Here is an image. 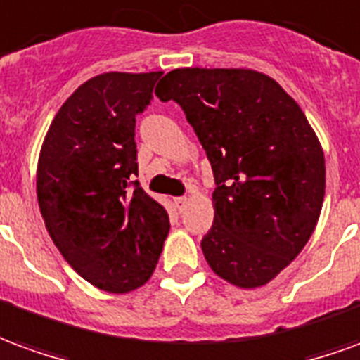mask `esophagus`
Returning a JSON list of instances; mask_svg holds the SVG:
<instances>
[{
  "label": "esophagus",
  "mask_w": 360,
  "mask_h": 360,
  "mask_svg": "<svg viewBox=\"0 0 360 360\" xmlns=\"http://www.w3.org/2000/svg\"><path fill=\"white\" fill-rule=\"evenodd\" d=\"M188 204V198L187 196H179V198H175V206H177V210L183 212L185 208H187Z\"/></svg>",
  "instance_id": "obj_1"
}]
</instances>
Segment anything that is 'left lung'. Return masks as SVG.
I'll list each match as a JSON object with an SVG mask.
<instances>
[{"label": "left lung", "instance_id": "8db88e82", "mask_svg": "<svg viewBox=\"0 0 360 360\" xmlns=\"http://www.w3.org/2000/svg\"><path fill=\"white\" fill-rule=\"evenodd\" d=\"M156 96L183 108L212 164L214 224L200 243L208 266L241 289L270 283L320 218L326 164L314 129L252 69H173Z\"/></svg>", "mask_w": 360, "mask_h": 360}]
</instances>
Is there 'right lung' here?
<instances>
[{
  "label": "right lung",
  "instance_id": "add662e5",
  "mask_svg": "<svg viewBox=\"0 0 360 360\" xmlns=\"http://www.w3.org/2000/svg\"><path fill=\"white\" fill-rule=\"evenodd\" d=\"M162 71L96 75L59 108L42 142L36 195L46 229L81 278L129 293L154 274L169 216L139 181L134 123Z\"/></svg>",
  "mask_w": 360,
  "mask_h": 360
}]
</instances>
